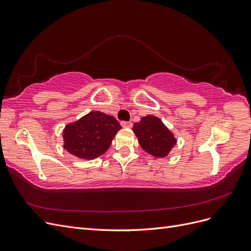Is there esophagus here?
<instances>
[{"label": "esophagus", "mask_w": 251, "mask_h": 251, "mask_svg": "<svg viewBox=\"0 0 251 251\" xmlns=\"http://www.w3.org/2000/svg\"><path fill=\"white\" fill-rule=\"evenodd\" d=\"M120 125H121V126H123V127H127V128L132 127V126H133L131 121H121Z\"/></svg>", "instance_id": "34e87169"}]
</instances>
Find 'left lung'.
Masks as SVG:
<instances>
[{
    "mask_svg": "<svg viewBox=\"0 0 251 251\" xmlns=\"http://www.w3.org/2000/svg\"><path fill=\"white\" fill-rule=\"evenodd\" d=\"M133 131L137 136L140 147L157 158L168 156L177 142L174 134L162 121L153 115L142 117L139 123H135Z\"/></svg>",
    "mask_w": 251,
    "mask_h": 251,
    "instance_id": "left-lung-1",
    "label": "left lung"
}]
</instances>
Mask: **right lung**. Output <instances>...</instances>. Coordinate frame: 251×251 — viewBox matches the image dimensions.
Listing matches in <instances>:
<instances>
[{
  "instance_id": "right-lung-1",
  "label": "right lung",
  "mask_w": 251,
  "mask_h": 251,
  "mask_svg": "<svg viewBox=\"0 0 251 251\" xmlns=\"http://www.w3.org/2000/svg\"><path fill=\"white\" fill-rule=\"evenodd\" d=\"M121 126L113 116L100 111L90 112L63 132L64 149L80 159H94L108 151Z\"/></svg>"
}]
</instances>
